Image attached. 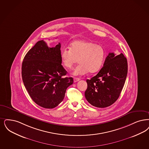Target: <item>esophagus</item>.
<instances>
[{
  "instance_id": "obj_1",
  "label": "esophagus",
  "mask_w": 149,
  "mask_h": 149,
  "mask_svg": "<svg viewBox=\"0 0 149 149\" xmlns=\"http://www.w3.org/2000/svg\"><path fill=\"white\" fill-rule=\"evenodd\" d=\"M79 80H80V79L78 78V77H74V81L75 83L77 82V81H79Z\"/></svg>"
}]
</instances>
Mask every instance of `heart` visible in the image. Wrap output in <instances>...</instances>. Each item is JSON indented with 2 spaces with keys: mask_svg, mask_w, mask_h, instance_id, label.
Masks as SVG:
<instances>
[{
  "mask_svg": "<svg viewBox=\"0 0 149 149\" xmlns=\"http://www.w3.org/2000/svg\"><path fill=\"white\" fill-rule=\"evenodd\" d=\"M60 58L63 65L71 69L77 63L79 64L72 72L74 75H83L89 72L99 71L105 58V50L101 45L92 42L77 40L72 42L70 49L61 50Z\"/></svg>",
  "mask_w": 149,
  "mask_h": 149,
  "instance_id": "obj_1",
  "label": "heart"
}]
</instances>
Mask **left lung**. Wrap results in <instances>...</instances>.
I'll return each mask as SVG.
<instances>
[{
  "label": "left lung",
  "instance_id": "8db88e82",
  "mask_svg": "<svg viewBox=\"0 0 149 149\" xmlns=\"http://www.w3.org/2000/svg\"><path fill=\"white\" fill-rule=\"evenodd\" d=\"M127 74V59L123 53H110L97 74L86 80L85 98L91 105L107 107L119 98Z\"/></svg>",
  "mask_w": 149,
  "mask_h": 149
}]
</instances>
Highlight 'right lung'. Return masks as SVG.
I'll return each mask as SVG.
<instances>
[{
  "instance_id": "right-lung-1",
  "label": "right lung",
  "mask_w": 149,
  "mask_h": 149,
  "mask_svg": "<svg viewBox=\"0 0 149 149\" xmlns=\"http://www.w3.org/2000/svg\"><path fill=\"white\" fill-rule=\"evenodd\" d=\"M61 45L49 47L37 42L25 55L22 67L24 86L32 100L47 109L57 107L63 100L72 77H64L67 72L61 65Z\"/></svg>"
}]
</instances>
